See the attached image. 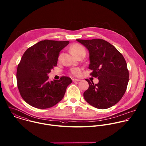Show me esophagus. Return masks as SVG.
I'll use <instances>...</instances> for the list:
<instances>
[{"label": "esophagus", "instance_id": "obj_1", "mask_svg": "<svg viewBox=\"0 0 146 146\" xmlns=\"http://www.w3.org/2000/svg\"><path fill=\"white\" fill-rule=\"evenodd\" d=\"M72 81H73V82H76L80 81V80H79V79H76V78H73V79H72Z\"/></svg>", "mask_w": 146, "mask_h": 146}]
</instances>
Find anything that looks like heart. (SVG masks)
<instances>
[{
  "instance_id": "b5f03b06",
  "label": "heart",
  "mask_w": 146,
  "mask_h": 146,
  "mask_svg": "<svg viewBox=\"0 0 146 146\" xmlns=\"http://www.w3.org/2000/svg\"><path fill=\"white\" fill-rule=\"evenodd\" d=\"M70 51L71 52V54L76 58H78V56L82 55H85L86 54V51L85 48L79 44H74L73 45H72L70 47ZM61 55L60 54L58 56V60H60L61 59ZM71 73L75 75V76H78L80 74V68H74L71 70Z\"/></svg>"
}]
</instances>
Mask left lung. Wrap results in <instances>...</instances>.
<instances>
[{"label": "left lung", "mask_w": 146, "mask_h": 146, "mask_svg": "<svg viewBox=\"0 0 146 146\" xmlns=\"http://www.w3.org/2000/svg\"><path fill=\"white\" fill-rule=\"evenodd\" d=\"M88 51L90 74L98 77L84 93L85 100L99 109H107L117 103L124 95L129 82V71L122 55L109 42L100 39H76Z\"/></svg>", "instance_id": "left-lung-1"}]
</instances>
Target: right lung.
Segmentation results:
<instances>
[{
  "label": "right lung",
  "instance_id": "obj_1",
  "mask_svg": "<svg viewBox=\"0 0 146 146\" xmlns=\"http://www.w3.org/2000/svg\"><path fill=\"white\" fill-rule=\"evenodd\" d=\"M69 41L44 40L32 46L24 52L17 66V87L23 99L31 106L51 108L64 96L70 78L61 77L50 82L47 74L57 65L60 52Z\"/></svg>",
  "mask_w": 146,
  "mask_h": 146
}]
</instances>
